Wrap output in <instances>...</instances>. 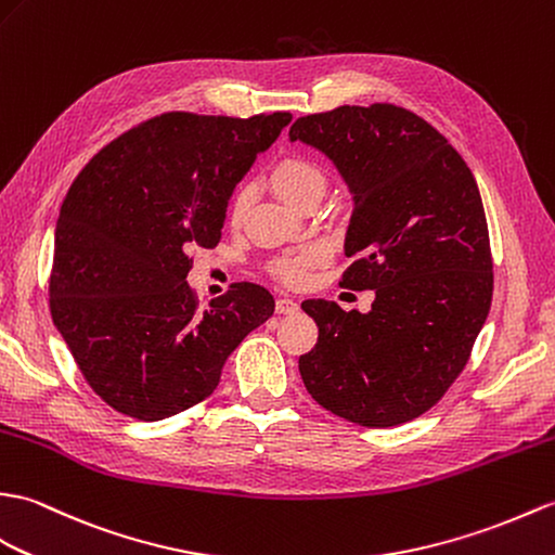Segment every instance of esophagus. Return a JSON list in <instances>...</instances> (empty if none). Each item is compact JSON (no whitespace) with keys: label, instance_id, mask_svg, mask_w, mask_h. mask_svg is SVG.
Returning <instances> with one entry per match:
<instances>
[{"label":"esophagus","instance_id":"esophagus-1","mask_svg":"<svg viewBox=\"0 0 555 555\" xmlns=\"http://www.w3.org/2000/svg\"><path fill=\"white\" fill-rule=\"evenodd\" d=\"M300 309V305L295 302L293 298H279L276 300V312L279 314H295Z\"/></svg>","mask_w":555,"mask_h":555}]
</instances>
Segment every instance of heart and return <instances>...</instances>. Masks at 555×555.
Masks as SVG:
<instances>
[{
  "mask_svg": "<svg viewBox=\"0 0 555 555\" xmlns=\"http://www.w3.org/2000/svg\"><path fill=\"white\" fill-rule=\"evenodd\" d=\"M267 182L272 186L279 198L286 201L293 208H302L309 201L321 198L326 191V172L317 160L307 156H283L279 158L272 170L267 175ZM253 201V193L248 186H241L234 198L229 203V219L231 224H238L248 212V205ZM326 253L321 246H307L298 253L281 257L274 262V274L283 281L291 283V286H298L305 283L309 276V269L324 260Z\"/></svg>",
  "mask_w": 555,
  "mask_h": 555,
  "instance_id": "1",
  "label": "heart"
}]
</instances>
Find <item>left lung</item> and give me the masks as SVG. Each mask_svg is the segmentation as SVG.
<instances>
[{"label": "left lung", "mask_w": 555, "mask_h": 555, "mask_svg": "<svg viewBox=\"0 0 555 555\" xmlns=\"http://www.w3.org/2000/svg\"><path fill=\"white\" fill-rule=\"evenodd\" d=\"M354 193L340 286L376 291L371 312L305 300L319 338L300 357L331 414L392 428L435 406L468 364L494 291L487 217L461 153L416 113L371 103L298 118Z\"/></svg>", "instance_id": "1"}]
</instances>
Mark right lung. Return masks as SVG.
<instances>
[{"instance_id":"obj_1","label":"right lung","mask_w":555,"mask_h":555,"mask_svg":"<svg viewBox=\"0 0 555 555\" xmlns=\"http://www.w3.org/2000/svg\"><path fill=\"white\" fill-rule=\"evenodd\" d=\"M293 120L170 111L103 146L61 205L49 309L103 402L163 421L210 397L229 354L274 314L250 281L201 305L186 283L193 248L222 238L227 201Z\"/></svg>"}]
</instances>
